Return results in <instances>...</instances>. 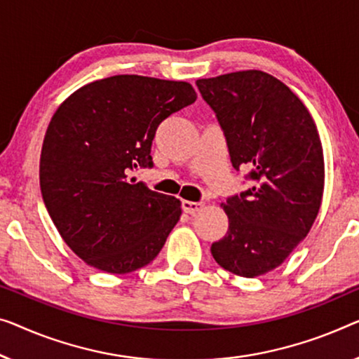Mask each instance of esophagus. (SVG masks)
<instances>
[{
    "label": "esophagus",
    "instance_id": "34e87169",
    "mask_svg": "<svg viewBox=\"0 0 359 359\" xmlns=\"http://www.w3.org/2000/svg\"><path fill=\"white\" fill-rule=\"evenodd\" d=\"M205 208V203H196V201H189L184 200L182 201V210L187 214H196L198 211H201Z\"/></svg>",
    "mask_w": 359,
    "mask_h": 359
}]
</instances>
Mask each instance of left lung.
<instances>
[{"mask_svg": "<svg viewBox=\"0 0 359 359\" xmlns=\"http://www.w3.org/2000/svg\"><path fill=\"white\" fill-rule=\"evenodd\" d=\"M216 112L235 169L248 168L253 187L221 208L229 217L211 255L240 277L274 271L306 237L324 194V153L302 100L271 74L238 71L196 80Z\"/></svg>", "mask_w": 359, "mask_h": 359, "instance_id": "1", "label": "left lung"}]
</instances>
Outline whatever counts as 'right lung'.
<instances>
[{"mask_svg":"<svg viewBox=\"0 0 359 359\" xmlns=\"http://www.w3.org/2000/svg\"><path fill=\"white\" fill-rule=\"evenodd\" d=\"M195 100L189 82L126 74L83 85L53 114L41 196L64 242L88 266L128 274L164 247L182 203L128 174L151 168L158 126Z\"/></svg>","mask_w":359,"mask_h":359,"instance_id":"right-lung-1","label":"right lung"}]
</instances>
